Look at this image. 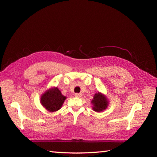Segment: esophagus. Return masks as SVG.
I'll return each mask as SVG.
<instances>
[{
	"label": "esophagus",
	"instance_id": "34e87169",
	"mask_svg": "<svg viewBox=\"0 0 157 157\" xmlns=\"http://www.w3.org/2000/svg\"><path fill=\"white\" fill-rule=\"evenodd\" d=\"M75 96H76V97H77V98H80L82 96V94H78V93H77V94H75Z\"/></svg>",
	"mask_w": 157,
	"mask_h": 157
}]
</instances>
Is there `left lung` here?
<instances>
[{
	"instance_id": "obj_1",
	"label": "left lung",
	"mask_w": 157,
	"mask_h": 157,
	"mask_svg": "<svg viewBox=\"0 0 157 157\" xmlns=\"http://www.w3.org/2000/svg\"><path fill=\"white\" fill-rule=\"evenodd\" d=\"M91 103L93 104V110L96 112H101L107 109L109 101L105 96L100 92L94 94Z\"/></svg>"
}]
</instances>
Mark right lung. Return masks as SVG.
Segmentation results:
<instances>
[{
	"label": "right lung",
	"mask_w": 157,
	"mask_h": 157,
	"mask_svg": "<svg viewBox=\"0 0 157 157\" xmlns=\"http://www.w3.org/2000/svg\"><path fill=\"white\" fill-rule=\"evenodd\" d=\"M66 97L63 96L60 90L57 88H52L42 95L40 103L46 110L50 112H55L61 109L65 100Z\"/></svg>",
	"instance_id": "add662e5"
}]
</instances>
